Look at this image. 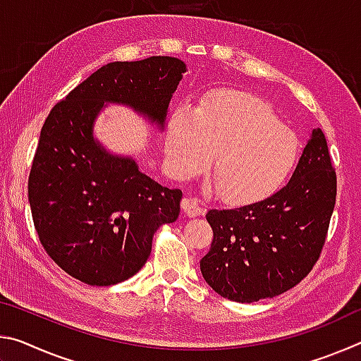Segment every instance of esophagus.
<instances>
[{"label":"esophagus","instance_id":"esophagus-1","mask_svg":"<svg viewBox=\"0 0 361 361\" xmlns=\"http://www.w3.org/2000/svg\"><path fill=\"white\" fill-rule=\"evenodd\" d=\"M181 207L188 216H197V215H204L205 213V209L202 207V204H200V199L197 197L183 199Z\"/></svg>","mask_w":361,"mask_h":361}]
</instances>
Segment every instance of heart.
Wrapping results in <instances>:
<instances>
[{"label":"heart","instance_id":"obj_1","mask_svg":"<svg viewBox=\"0 0 361 361\" xmlns=\"http://www.w3.org/2000/svg\"><path fill=\"white\" fill-rule=\"evenodd\" d=\"M301 145L272 106L258 97L213 95L195 108H178L167 130L170 172L189 178L213 159L218 191L232 202H256L274 194L295 169Z\"/></svg>","mask_w":361,"mask_h":361}]
</instances>
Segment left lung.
<instances>
[{
  "mask_svg": "<svg viewBox=\"0 0 361 361\" xmlns=\"http://www.w3.org/2000/svg\"><path fill=\"white\" fill-rule=\"evenodd\" d=\"M336 191L325 133L315 129L280 191L239 209L207 213L213 240L200 259L205 282L235 302H256L291 290L320 258Z\"/></svg>",
  "mask_w": 361,
  "mask_h": 361,
  "instance_id": "left-lung-1",
  "label": "left lung"
}]
</instances>
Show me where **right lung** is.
I'll list each match as a JSON object with an SVG mask.
<instances>
[{"label":"right lung","mask_w":361,"mask_h":361,"mask_svg":"<svg viewBox=\"0 0 361 361\" xmlns=\"http://www.w3.org/2000/svg\"><path fill=\"white\" fill-rule=\"evenodd\" d=\"M185 63L175 57L113 62L60 100L44 121L28 176L35 229L51 259L92 286L124 282L143 267L152 237L180 213L181 189L152 181L135 161L92 137L105 102L130 105L164 124Z\"/></svg>","instance_id":"obj_1"}]
</instances>
